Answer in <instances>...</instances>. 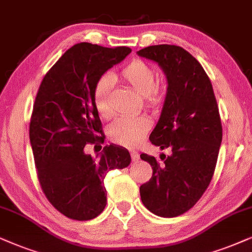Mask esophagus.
Segmentation results:
<instances>
[{
	"instance_id": "esophagus-1",
	"label": "esophagus",
	"mask_w": 252,
	"mask_h": 252,
	"mask_svg": "<svg viewBox=\"0 0 252 252\" xmlns=\"http://www.w3.org/2000/svg\"><path fill=\"white\" fill-rule=\"evenodd\" d=\"M130 155H131L132 161H137L139 159V155H138V152H137V151H131V152H130Z\"/></svg>"
}]
</instances>
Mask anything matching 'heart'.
I'll list each match as a JSON object with an SVG mask.
<instances>
[{
  "instance_id": "b5f03b06",
  "label": "heart",
  "mask_w": 252,
  "mask_h": 252,
  "mask_svg": "<svg viewBox=\"0 0 252 252\" xmlns=\"http://www.w3.org/2000/svg\"><path fill=\"white\" fill-rule=\"evenodd\" d=\"M120 78L131 86L139 95L145 97L149 106H156L160 101L158 88L156 87V72L142 60H133L120 73ZM115 78L117 76L115 75ZM113 80L109 75L101 76L94 87V106L102 119L111 117L109 94ZM149 129V121L144 117H122L116 120L108 130L109 138L116 144L133 148L141 142L142 137Z\"/></svg>"
}]
</instances>
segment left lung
Wrapping results in <instances>:
<instances>
[{
    "label": "left lung",
    "mask_w": 252,
    "mask_h": 252,
    "mask_svg": "<svg viewBox=\"0 0 252 252\" xmlns=\"http://www.w3.org/2000/svg\"><path fill=\"white\" fill-rule=\"evenodd\" d=\"M137 55L157 63L167 81L166 96L150 141L168 156L142 154L152 177L139 189L143 205L161 218L189 211L211 183L222 142L212 82L200 63L176 45H152Z\"/></svg>",
    "instance_id": "1"
}]
</instances>
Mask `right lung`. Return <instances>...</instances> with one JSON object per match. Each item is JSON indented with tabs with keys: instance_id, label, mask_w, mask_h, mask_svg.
<instances>
[{
	"instance_id": "obj_1",
	"label": "right lung",
	"mask_w": 252,
	"mask_h": 252,
	"mask_svg": "<svg viewBox=\"0 0 252 252\" xmlns=\"http://www.w3.org/2000/svg\"><path fill=\"white\" fill-rule=\"evenodd\" d=\"M131 50L75 44L51 67L38 89L30 122V143L39 184L47 200L67 218L87 221L107 205V172L129 166L122 146L106 145L93 158L85 145L104 142L94 106L98 79Z\"/></svg>"
}]
</instances>
